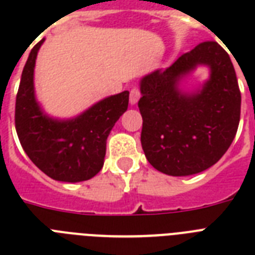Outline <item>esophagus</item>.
<instances>
[{"mask_svg": "<svg viewBox=\"0 0 255 255\" xmlns=\"http://www.w3.org/2000/svg\"><path fill=\"white\" fill-rule=\"evenodd\" d=\"M140 98V90L137 87H132L129 91V103L136 104Z\"/></svg>", "mask_w": 255, "mask_h": 255, "instance_id": "1", "label": "esophagus"}]
</instances>
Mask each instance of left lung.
I'll return each instance as SVG.
<instances>
[{"label": "left lung", "instance_id": "left-lung-1", "mask_svg": "<svg viewBox=\"0 0 255 255\" xmlns=\"http://www.w3.org/2000/svg\"><path fill=\"white\" fill-rule=\"evenodd\" d=\"M198 64L211 78L196 94H182L178 81ZM141 147L152 167L169 176L200 173L217 163L233 143L241 115V92L229 54L214 41L197 45L165 70L140 82Z\"/></svg>", "mask_w": 255, "mask_h": 255}]
</instances>
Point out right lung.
I'll return each mask as SVG.
<instances>
[{"label":"right lung","instance_id":"obj_1","mask_svg":"<svg viewBox=\"0 0 255 255\" xmlns=\"http://www.w3.org/2000/svg\"><path fill=\"white\" fill-rule=\"evenodd\" d=\"M39 41L30 51L15 99V129L29 159L49 177L65 182L86 181L103 167L112 127L127 111L129 92L108 96L70 120L43 114L34 95V66Z\"/></svg>","mask_w":255,"mask_h":255}]
</instances>
